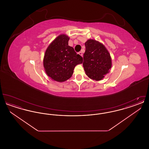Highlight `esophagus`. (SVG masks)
I'll use <instances>...</instances> for the list:
<instances>
[{
	"instance_id": "1",
	"label": "esophagus",
	"mask_w": 149,
	"mask_h": 149,
	"mask_svg": "<svg viewBox=\"0 0 149 149\" xmlns=\"http://www.w3.org/2000/svg\"><path fill=\"white\" fill-rule=\"evenodd\" d=\"M78 54H79L81 56H83V53H82L81 52H79Z\"/></svg>"
}]
</instances>
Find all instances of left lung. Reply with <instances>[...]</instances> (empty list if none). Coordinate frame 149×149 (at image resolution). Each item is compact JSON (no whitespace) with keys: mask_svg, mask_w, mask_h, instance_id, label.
<instances>
[{"mask_svg":"<svg viewBox=\"0 0 149 149\" xmlns=\"http://www.w3.org/2000/svg\"><path fill=\"white\" fill-rule=\"evenodd\" d=\"M83 67L86 75L93 80L99 81L109 72L112 60L106 47L98 41L89 39L85 43Z\"/></svg>","mask_w":149,"mask_h":149,"instance_id":"1","label":"left lung"}]
</instances>
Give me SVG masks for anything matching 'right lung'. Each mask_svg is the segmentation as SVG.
<instances>
[{
	"label": "right lung",
	"instance_id": "1",
	"mask_svg": "<svg viewBox=\"0 0 149 149\" xmlns=\"http://www.w3.org/2000/svg\"><path fill=\"white\" fill-rule=\"evenodd\" d=\"M69 37L60 35L50 44L43 57V67L52 80L63 82L71 78L74 68L83 63V57L68 45Z\"/></svg>",
	"mask_w": 149,
	"mask_h": 149
}]
</instances>
